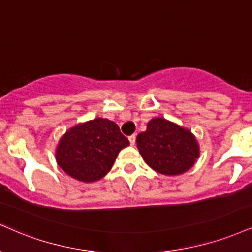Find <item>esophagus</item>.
Wrapping results in <instances>:
<instances>
[{"label": "esophagus", "mask_w": 252, "mask_h": 252, "mask_svg": "<svg viewBox=\"0 0 252 252\" xmlns=\"http://www.w3.org/2000/svg\"><path fill=\"white\" fill-rule=\"evenodd\" d=\"M129 141H130V144L135 145V143H136V136L135 135L129 136Z\"/></svg>", "instance_id": "34e87169"}]
</instances>
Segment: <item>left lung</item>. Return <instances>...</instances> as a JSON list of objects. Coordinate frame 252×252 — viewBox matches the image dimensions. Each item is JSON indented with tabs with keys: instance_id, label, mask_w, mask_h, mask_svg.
<instances>
[{
	"instance_id": "left-lung-1",
	"label": "left lung",
	"mask_w": 252,
	"mask_h": 252,
	"mask_svg": "<svg viewBox=\"0 0 252 252\" xmlns=\"http://www.w3.org/2000/svg\"><path fill=\"white\" fill-rule=\"evenodd\" d=\"M137 149L151 169L165 176L182 175L199 156V144L189 129L155 117L136 139Z\"/></svg>"
}]
</instances>
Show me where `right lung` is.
Wrapping results in <instances>:
<instances>
[{
    "mask_svg": "<svg viewBox=\"0 0 252 252\" xmlns=\"http://www.w3.org/2000/svg\"><path fill=\"white\" fill-rule=\"evenodd\" d=\"M129 144L116 123L97 117L66 130L56 147V162L70 177L93 183L110 171L118 153Z\"/></svg>",
    "mask_w": 252,
    "mask_h": 252,
    "instance_id": "add662e5",
    "label": "right lung"
}]
</instances>
